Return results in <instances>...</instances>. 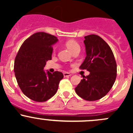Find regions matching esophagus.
<instances>
[{
  "label": "esophagus",
  "instance_id": "obj_1",
  "mask_svg": "<svg viewBox=\"0 0 133 133\" xmlns=\"http://www.w3.org/2000/svg\"><path fill=\"white\" fill-rule=\"evenodd\" d=\"M71 76V74L69 73H68V72H65L64 73V77H68V76Z\"/></svg>",
  "mask_w": 133,
  "mask_h": 133
}]
</instances>
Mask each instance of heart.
Masks as SVG:
<instances>
[{"label": "heart", "instance_id": "b5f03b06", "mask_svg": "<svg viewBox=\"0 0 133 133\" xmlns=\"http://www.w3.org/2000/svg\"><path fill=\"white\" fill-rule=\"evenodd\" d=\"M65 45L71 52H73L75 49L80 48V45H78V44L75 41H73V40L67 41L65 42Z\"/></svg>", "mask_w": 133, "mask_h": 133}]
</instances>
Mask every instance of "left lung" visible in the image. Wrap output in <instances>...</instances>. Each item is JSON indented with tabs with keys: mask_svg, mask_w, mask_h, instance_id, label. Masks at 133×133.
I'll list each match as a JSON object with an SVG mask.
<instances>
[{
	"mask_svg": "<svg viewBox=\"0 0 133 133\" xmlns=\"http://www.w3.org/2000/svg\"><path fill=\"white\" fill-rule=\"evenodd\" d=\"M86 57L80 66L90 72L75 88L76 94L88 101L105 96L112 88L116 78V60L109 45L96 35L84 37Z\"/></svg>",
	"mask_w": 133,
	"mask_h": 133,
	"instance_id": "8db88e82",
	"label": "left lung"
}]
</instances>
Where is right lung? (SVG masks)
<instances>
[{
	"instance_id": "1",
	"label": "right lung",
	"mask_w": 133,
	"mask_h": 133,
	"mask_svg": "<svg viewBox=\"0 0 133 133\" xmlns=\"http://www.w3.org/2000/svg\"><path fill=\"white\" fill-rule=\"evenodd\" d=\"M57 37L44 32H38L27 38L22 44L15 59L14 72L18 86L31 100L42 102L54 96L60 80L62 72L45 73L44 66L51 59L53 45Z\"/></svg>"
}]
</instances>
